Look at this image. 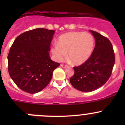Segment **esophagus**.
<instances>
[{
	"label": "esophagus",
	"mask_w": 125,
	"mask_h": 125,
	"mask_svg": "<svg viewBox=\"0 0 125 125\" xmlns=\"http://www.w3.org/2000/svg\"><path fill=\"white\" fill-rule=\"evenodd\" d=\"M61 66L62 68H66L68 67V66H66V65L65 64H61Z\"/></svg>",
	"instance_id": "34e87169"
}]
</instances>
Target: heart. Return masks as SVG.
I'll use <instances>...</instances> for the list:
<instances>
[{"instance_id":"heart-1","label":"heart","mask_w":125,"mask_h":125,"mask_svg":"<svg viewBox=\"0 0 125 125\" xmlns=\"http://www.w3.org/2000/svg\"><path fill=\"white\" fill-rule=\"evenodd\" d=\"M94 45L91 34L83 32H70L62 34L57 39V44L51 47V52L56 60L61 61L67 56L74 64L79 65L86 61L93 52Z\"/></svg>"}]
</instances>
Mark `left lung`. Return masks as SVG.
Returning <instances> with one entry per match:
<instances>
[{
    "mask_svg": "<svg viewBox=\"0 0 125 125\" xmlns=\"http://www.w3.org/2000/svg\"><path fill=\"white\" fill-rule=\"evenodd\" d=\"M89 31L95 39L94 49L84 63L74 68V74L70 79L73 86L83 92H91L103 86L115 64V53L110 40L97 32Z\"/></svg>",
    "mask_w": 125,
    "mask_h": 125,
    "instance_id": "obj_1",
    "label": "left lung"
}]
</instances>
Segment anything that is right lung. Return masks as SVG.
Segmentation results:
<instances>
[{
  "label": "right lung",
  "instance_id": "add662e5",
  "mask_svg": "<svg viewBox=\"0 0 125 125\" xmlns=\"http://www.w3.org/2000/svg\"><path fill=\"white\" fill-rule=\"evenodd\" d=\"M55 31L37 28L15 39L8 55V70L17 86L31 94L42 91L49 83L59 64L51 59V42Z\"/></svg>",
  "mask_w": 125,
  "mask_h": 125
}]
</instances>
